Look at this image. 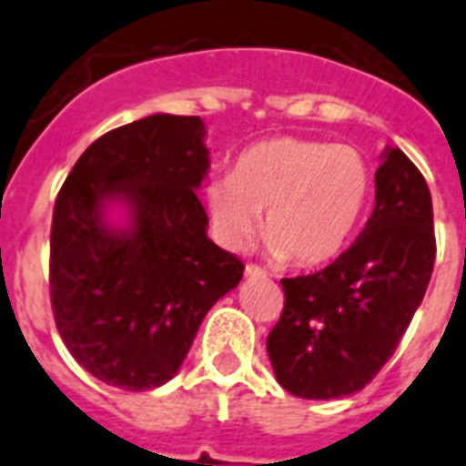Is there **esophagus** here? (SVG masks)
Returning a JSON list of instances; mask_svg holds the SVG:
<instances>
[{
	"label": "esophagus",
	"instance_id": "1",
	"mask_svg": "<svg viewBox=\"0 0 466 466\" xmlns=\"http://www.w3.org/2000/svg\"><path fill=\"white\" fill-rule=\"evenodd\" d=\"M244 275L248 277V279H260V277H268V272H265L263 268H258V265H253V263H248L244 268Z\"/></svg>",
	"mask_w": 466,
	"mask_h": 466
}]
</instances>
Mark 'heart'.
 I'll return each mask as SVG.
<instances>
[{"label":"heart","mask_w":466,"mask_h":466,"mask_svg":"<svg viewBox=\"0 0 466 466\" xmlns=\"http://www.w3.org/2000/svg\"><path fill=\"white\" fill-rule=\"evenodd\" d=\"M370 191L372 170L355 147L275 137L241 151L234 173L215 175L206 203L215 237L227 248L251 244L265 213L272 256L315 268L346 248Z\"/></svg>","instance_id":"b5f03b06"}]
</instances>
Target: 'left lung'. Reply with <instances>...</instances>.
Returning a JSON list of instances; mask_svg holds the SVG:
<instances>
[{
  "instance_id": "obj_1",
  "label": "left lung",
  "mask_w": 466,
  "mask_h": 466,
  "mask_svg": "<svg viewBox=\"0 0 466 466\" xmlns=\"http://www.w3.org/2000/svg\"><path fill=\"white\" fill-rule=\"evenodd\" d=\"M374 185L372 218L353 246L315 275L281 279L284 310L268 336V355L293 396L329 400L365 389L429 287L436 237L426 179L389 147Z\"/></svg>"
}]
</instances>
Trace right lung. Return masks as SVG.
<instances>
[{
    "label": "right lung",
    "instance_id": "1",
    "mask_svg": "<svg viewBox=\"0 0 466 466\" xmlns=\"http://www.w3.org/2000/svg\"><path fill=\"white\" fill-rule=\"evenodd\" d=\"M198 116L154 113L99 137L54 203L49 293L56 329L92 377L125 390L177 374L206 312L244 263L208 239ZM126 208L113 226L107 210Z\"/></svg>",
    "mask_w": 466,
    "mask_h": 466
}]
</instances>
